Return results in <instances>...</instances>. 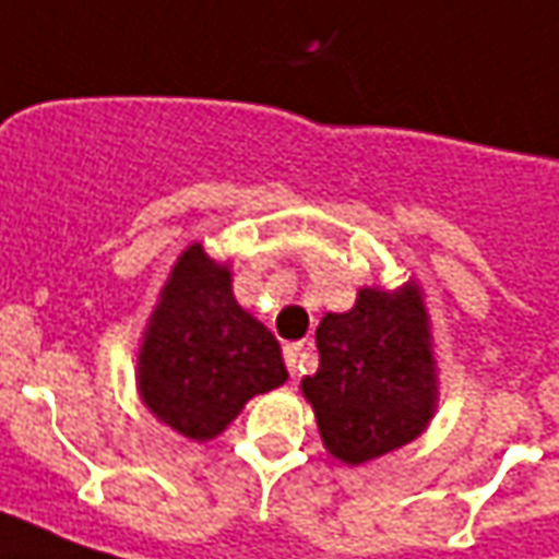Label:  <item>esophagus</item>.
Listing matches in <instances>:
<instances>
[{
    "mask_svg": "<svg viewBox=\"0 0 559 559\" xmlns=\"http://www.w3.org/2000/svg\"><path fill=\"white\" fill-rule=\"evenodd\" d=\"M300 352H304V346H300V343H288L286 349H283V358H286V367H288V373H292V376H298Z\"/></svg>",
    "mask_w": 559,
    "mask_h": 559,
    "instance_id": "34e87169",
    "label": "esophagus"
}]
</instances>
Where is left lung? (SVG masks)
Wrapping results in <instances>:
<instances>
[{
    "label": "left lung",
    "mask_w": 559,
    "mask_h": 559,
    "mask_svg": "<svg viewBox=\"0 0 559 559\" xmlns=\"http://www.w3.org/2000/svg\"><path fill=\"white\" fill-rule=\"evenodd\" d=\"M319 370L304 376L324 449L367 463L413 442L430 421L437 376L418 286L361 288L349 312L316 328Z\"/></svg>",
    "instance_id": "left-lung-1"
}]
</instances>
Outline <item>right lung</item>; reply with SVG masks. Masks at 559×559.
I'll return each mask as SVG.
<instances>
[{"mask_svg":"<svg viewBox=\"0 0 559 559\" xmlns=\"http://www.w3.org/2000/svg\"><path fill=\"white\" fill-rule=\"evenodd\" d=\"M288 379L276 336L231 295V273L201 243L186 249L146 328L138 388L186 439L223 433L243 403Z\"/></svg>","mask_w":559,"mask_h":559,"instance_id":"1","label":"right lung"}]
</instances>
